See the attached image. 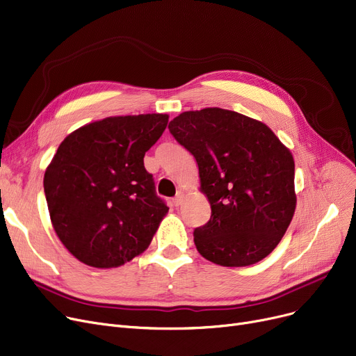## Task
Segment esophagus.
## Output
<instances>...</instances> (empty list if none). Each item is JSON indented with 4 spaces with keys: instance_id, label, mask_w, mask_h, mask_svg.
<instances>
[{
    "instance_id": "34e87169",
    "label": "esophagus",
    "mask_w": 356,
    "mask_h": 356,
    "mask_svg": "<svg viewBox=\"0 0 356 356\" xmlns=\"http://www.w3.org/2000/svg\"><path fill=\"white\" fill-rule=\"evenodd\" d=\"M183 197H184V195H183L181 192H179V193H177V196L173 199V205H175V207L181 205V202H183Z\"/></svg>"
}]
</instances>
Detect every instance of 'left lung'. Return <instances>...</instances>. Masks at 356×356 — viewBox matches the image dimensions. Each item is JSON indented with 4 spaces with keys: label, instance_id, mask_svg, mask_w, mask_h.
I'll return each instance as SVG.
<instances>
[{
    "label": "left lung",
    "instance_id": "8db88e82",
    "mask_svg": "<svg viewBox=\"0 0 356 356\" xmlns=\"http://www.w3.org/2000/svg\"><path fill=\"white\" fill-rule=\"evenodd\" d=\"M195 157L209 221L193 231L197 252L228 268L254 265L280 244L296 212V164L265 123L208 107L168 125Z\"/></svg>",
    "mask_w": 356,
    "mask_h": 356
}]
</instances>
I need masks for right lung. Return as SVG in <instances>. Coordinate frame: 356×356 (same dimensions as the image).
I'll use <instances>...</instances> for the list:
<instances>
[{
    "mask_svg": "<svg viewBox=\"0 0 356 356\" xmlns=\"http://www.w3.org/2000/svg\"><path fill=\"white\" fill-rule=\"evenodd\" d=\"M168 115L106 118L60 143L43 177L54 229L68 252L92 268H118L149 245L167 213L145 152Z\"/></svg>",
    "mask_w": 356,
    "mask_h": 356,
    "instance_id": "1",
    "label": "right lung"
}]
</instances>
